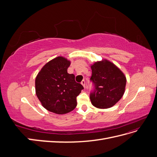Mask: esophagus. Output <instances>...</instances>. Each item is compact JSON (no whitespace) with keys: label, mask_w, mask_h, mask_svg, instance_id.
<instances>
[{"label":"esophagus","mask_w":157,"mask_h":157,"mask_svg":"<svg viewBox=\"0 0 157 157\" xmlns=\"http://www.w3.org/2000/svg\"><path fill=\"white\" fill-rule=\"evenodd\" d=\"M81 84H82V86H83L84 88L86 87V82H85V80H83L81 82Z\"/></svg>","instance_id":"esophagus-1"}]
</instances>
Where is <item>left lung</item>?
<instances>
[{"label":"left lung","instance_id":"obj_1","mask_svg":"<svg viewBox=\"0 0 157 157\" xmlns=\"http://www.w3.org/2000/svg\"><path fill=\"white\" fill-rule=\"evenodd\" d=\"M90 82L93 88L90 93L92 105L99 109L113 107L124 93L126 79L122 71L105 60L92 65Z\"/></svg>","mask_w":157,"mask_h":157}]
</instances>
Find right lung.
<instances>
[{
    "label": "right lung",
    "instance_id": "1",
    "mask_svg": "<svg viewBox=\"0 0 157 157\" xmlns=\"http://www.w3.org/2000/svg\"><path fill=\"white\" fill-rule=\"evenodd\" d=\"M70 61L58 57L42 68L35 80L36 94L47 110L56 114L67 113L77 105V97L84 89L67 73Z\"/></svg>",
    "mask_w": 157,
    "mask_h": 157
}]
</instances>
